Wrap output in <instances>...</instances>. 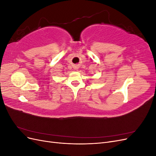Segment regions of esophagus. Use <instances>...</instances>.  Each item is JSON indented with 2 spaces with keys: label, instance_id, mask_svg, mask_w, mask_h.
Returning <instances> with one entry per match:
<instances>
[{
  "label": "esophagus",
  "instance_id": "obj_1",
  "mask_svg": "<svg viewBox=\"0 0 156 156\" xmlns=\"http://www.w3.org/2000/svg\"><path fill=\"white\" fill-rule=\"evenodd\" d=\"M75 68V69H77V67H76V68Z\"/></svg>",
  "mask_w": 156,
  "mask_h": 156
}]
</instances>
